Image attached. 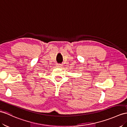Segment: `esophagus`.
Listing matches in <instances>:
<instances>
[{
	"label": "esophagus",
	"mask_w": 127,
	"mask_h": 127,
	"mask_svg": "<svg viewBox=\"0 0 127 127\" xmlns=\"http://www.w3.org/2000/svg\"><path fill=\"white\" fill-rule=\"evenodd\" d=\"M62 64H57V67H62Z\"/></svg>",
	"instance_id": "34e87169"
}]
</instances>
